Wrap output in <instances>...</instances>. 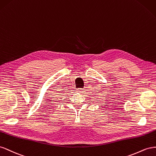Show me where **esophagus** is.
I'll list each match as a JSON object with an SVG mask.
<instances>
[{
    "mask_svg": "<svg viewBox=\"0 0 156 156\" xmlns=\"http://www.w3.org/2000/svg\"><path fill=\"white\" fill-rule=\"evenodd\" d=\"M83 89H82V88H78L77 90H76V92L82 93V92H83Z\"/></svg>",
    "mask_w": 156,
    "mask_h": 156,
    "instance_id": "1",
    "label": "esophagus"
}]
</instances>
